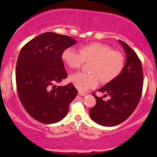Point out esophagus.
Wrapping results in <instances>:
<instances>
[{"label": "esophagus", "instance_id": "esophagus-1", "mask_svg": "<svg viewBox=\"0 0 157 157\" xmlns=\"http://www.w3.org/2000/svg\"><path fill=\"white\" fill-rule=\"evenodd\" d=\"M78 94H79V95H80V96H86V93L82 92V91H79V92H78Z\"/></svg>", "mask_w": 157, "mask_h": 157}]
</instances>
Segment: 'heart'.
<instances>
[{
    "mask_svg": "<svg viewBox=\"0 0 157 157\" xmlns=\"http://www.w3.org/2000/svg\"><path fill=\"white\" fill-rule=\"evenodd\" d=\"M61 58L71 68H79L83 62H90L88 65L89 73H75L68 77V81L80 91L95 88L99 79L102 83L111 82L121 73L124 66L123 55L120 52L100 43L82 45L79 52L71 47L66 48Z\"/></svg>",
    "mask_w": 157,
    "mask_h": 157,
    "instance_id": "heart-1",
    "label": "heart"
}]
</instances>
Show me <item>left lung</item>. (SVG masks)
Segmentation results:
<instances>
[{
	"instance_id": "8db88e82",
	"label": "left lung",
	"mask_w": 157,
	"mask_h": 157,
	"mask_svg": "<svg viewBox=\"0 0 157 157\" xmlns=\"http://www.w3.org/2000/svg\"><path fill=\"white\" fill-rule=\"evenodd\" d=\"M119 42L125 50L126 62L122 72L98 90L111 98L104 101L93 93L97 100L89 115L95 122L103 126H115L124 122L136 109L141 97L143 71L141 61L134 50L122 40Z\"/></svg>"
}]
</instances>
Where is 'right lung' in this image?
<instances>
[{"label":"right lung","instance_id":"right-lung-1","mask_svg":"<svg viewBox=\"0 0 157 157\" xmlns=\"http://www.w3.org/2000/svg\"><path fill=\"white\" fill-rule=\"evenodd\" d=\"M76 43L69 36L46 32L21 48L15 71L17 91L23 108L37 121H60L77 95L73 84L54 86L67 77L61 55Z\"/></svg>","mask_w":157,"mask_h":157}]
</instances>
